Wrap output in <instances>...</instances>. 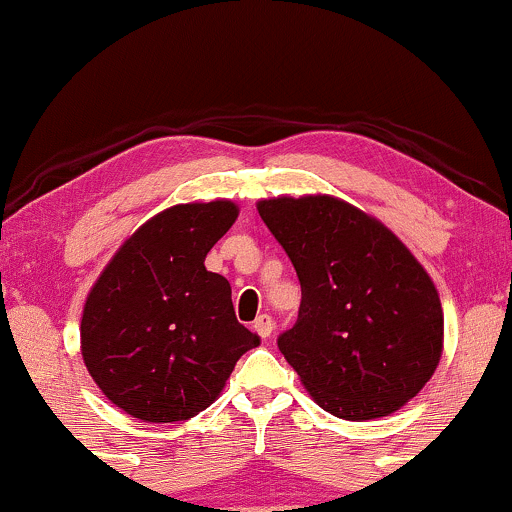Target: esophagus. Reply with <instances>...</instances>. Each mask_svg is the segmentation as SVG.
Returning a JSON list of instances; mask_svg holds the SVG:
<instances>
[{"label": "esophagus", "instance_id": "34e87169", "mask_svg": "<svg viewBox=\"0 0 512 512\" xmlns=\"http://www.w3.org/2000/svg\"><path fill=\"white\" fill-rule=\"evenodd\" d=\"M252 329H255L257 334H260L262 338H269V336H272V331H274L272 317H269V315H260V317L255 319V324H252Z\"/></svg>", "mask_w": 512, "mask_h": 512}]
</instances>
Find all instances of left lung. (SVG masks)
I'll use <instances>...</instances> for the list:
<instances>
[{"mask_svg": "<svg viewBox=\"0 0 512 512\" xmlns=\"http://www.w3.org/2000/svg\"><path fill=\"white\" fill-rule=\"evenodd\" d=\"M257 212L303 291L279 350L310 396L350 422L403 408L443 350L441 300L422 264L381 221L338 197H272Z\"/></svg>", "mask_w": 512, "mask_h": 512, "instance_id": "1", "label": "left lung"}]
</instances>
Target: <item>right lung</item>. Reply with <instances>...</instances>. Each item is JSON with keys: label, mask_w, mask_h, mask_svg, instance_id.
Instances as JSON below:
<instances>
[{"label": "right lung", "mask_w": 512, "mask_h": 512, "mask_svg": "<svg viewBox=\"0 0 512 512\" xmlns=\"http://www.w3.org/2000/svg\"><path fill=\"white\" fill-rule=\"evenodd\" d=\"M236 219L231 200L164 209L90 288L80 353L104 396L131 417L190 420L219 398L238 357L260 346L236 319L231 283L205 269L207 252Z\"/></svg>", "instance_id": "obj_1"}]
</instances>
